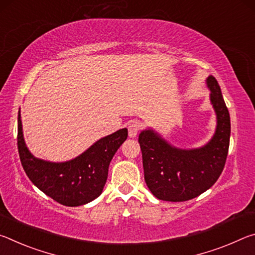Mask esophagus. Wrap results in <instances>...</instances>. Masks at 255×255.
Returning <instances> with one entry per match:
<instances>
[{"label": "esophagus", "mask_w": 255, "mask_h": 255, "mask_svg": "<svg viewBox=\"0 0 255 255\" xmlns=\"http://www.w3.org/2000/svg\"><path fill=\"white\" fill-rule=\"evenodd\" d=\"M141 129V125L138 122H131L128 125V133L129 137H136L137 133L140 131Z\"/></svg>", "instance_id": "obj_1"}]
</instances>
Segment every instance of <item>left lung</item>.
<instances>
[{
  "instance_id": "obj_1",
  "label": "left lung",
  "mask_w": 255,
  "mask_h": 255,
  "mask_svg": "<svg viewBox=\"0 0 255 255\" xmlns=\"http://www.w3.org/2000/svg\"><path fill=\"white\" fill-rule=\"evenodd\" d=\"M207 84L217 115V128L204 147L180 149L167 144L153 130L139 133L145 182L159 200L193 199L214 185L225 166L231 137L230 112L217 80L210 75Z\"/></svg>"
}]
</instances>
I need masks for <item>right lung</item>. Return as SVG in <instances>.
Returning <instances> with one entry per match:
<instances>
[{
  "label": "right lung",
  "mask_w": 255,
  "mask_h": 255,
  "mask_svg": "<svg viewBox=\"0 0 255 255\" xmlns=\"http://www.w3.org/2000/svg\"><path fill=\"white\" fill-rule=\"evenodd\" d=\"M127 136V129H120L101 138L74 159L51 163L36 158L29 152L23 139L20 111L18 115V150L25 174L51 199L68 207L85 205L101 195L109 164Z\"/></svg>",
  "instance_id": "add662e5"
}]
</instances>
